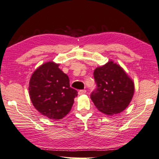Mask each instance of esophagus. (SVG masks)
<instances>
[{
    "label": "esophagus",
    "mask_w": 159,
    "mask_h": 159,
    "mask_svg": "<svg viewBox=\"0 0 159 159\" xmlns=\"http://www.w3.org/2000/svg\"><path fill=\"white\" fill-rule=\"evenodd\" d=\"M85 93H86V90H80L79 92H78V93H79V95L85 94Z\"/></svg>",
    "instance_id": "obj_1"
}]
</instances>
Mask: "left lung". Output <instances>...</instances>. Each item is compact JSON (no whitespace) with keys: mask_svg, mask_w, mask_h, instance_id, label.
I'll return each instance as SVG.
<instances>
[{"mask_svg":"<svg viewBox=\"0 0 159 159\" xmlns=\"http://www.w3.org/2000/svg\"><path fill=\"white\" fill-rule=\"evenodd\" d=\"M97 88L91 99L97 108L107 115L121 113L130 104L134 84L119 65L110 61L93 71Z\"/></svg>","mask_w":159,"mask_h":159,"instance_id":"1","label":"left lung"}]
</instances>
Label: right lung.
<instances>
[{"label": "right lung", "instance_id": "add662e5", "mask_svg": "<svg viewBox=\"0 0 159 159\" xmlns=\"http://www.w3.org/2000/svg\"><path fill=\"white\" fill-rule=\"evenodd\" d=\"M29 91L35 108L51 119L66 116L77 96L76 90L70 88L67 74L53 62L44 63L33 73Z\"/></svg>", "mask_w": 159, "mask_h": 159}]
</instances>
